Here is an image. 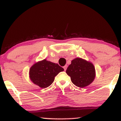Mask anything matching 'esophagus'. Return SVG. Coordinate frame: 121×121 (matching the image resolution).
Returning <instances> with one entry per match:
<instances>
[{
  "label": "esophagus",
  "instance_id": "34e87169",
  "mask_svg": "<svg viewBox=\"0 0 121 121\" xmlns=\"http://www.w3.org/2000/svg\"><path fill=\"white\" fill-rule=\"evenodd\" d=\"M63 68H64V71H65L66 69H67V65H64V67H63Z\"/></svg>",
  "mask_w": 121,
  "mask_h": 121
}]
</instances>
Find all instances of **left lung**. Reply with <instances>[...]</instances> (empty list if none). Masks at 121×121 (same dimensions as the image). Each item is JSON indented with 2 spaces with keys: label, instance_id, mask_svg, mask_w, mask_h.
<instances>
[{
  "label": "left lung",
  "instance_id": "1",
  "mask_svg": "<svg viewBox=\"0 0 121 121\" xmlns=\"http://www.w3.org/2000/svg\"><path fill=\"white\" fill-rule=\"evenodd\" d=\"M66 73L70 77L73 83L81 88L91 84L96 77L94 64L81 58H76L72 60Z\"/></svg>",
  "mask_w": 121,
  "mask_h": 121
}]
</instances>
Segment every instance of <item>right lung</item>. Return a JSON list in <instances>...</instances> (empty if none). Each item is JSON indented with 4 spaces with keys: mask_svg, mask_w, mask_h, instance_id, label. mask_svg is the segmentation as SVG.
Here are the masks:
<instances>
[{
    "mask_svg": "<svg viewBox=\"0 0 121 121\" xmlns=\"http://www.w3.org/2000/svg\"><path fill=\"white\" fill-rule=\"evenodd\" d=\"M63 70L64 69L58 64L44 59L31 66L29 77L33 83L44 89L50 86L54 82L56 76Z\"/></svg>",
    "mask_w": 121,
    "mask_h": 121,
    "instance_id": "obj_1",
    "label": "right lung"
}]
</instances>
